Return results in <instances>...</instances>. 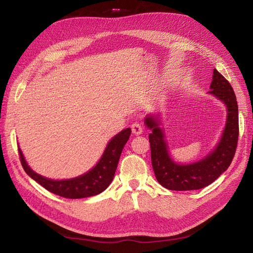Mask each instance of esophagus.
Wrapping results in <instances>:
<instances>
[{"label": "esophagus", "mask_w": 253, "mask_h": 253, "mask_svg": "<svg viewBox=\"0 0 253 253\" xmlns=\"http://www.w3.org/2000/svg\"><path fill=\"white\" fill-rule=\"evenodd\" d=\"M131 128H132V133L134 135H140L142 133V126L139 122H134V124L131 126Z\"/></svg>", "instance_id": "esophagus-1"}]
</instances>
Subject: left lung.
<instances>
[{"mask_svg": "<svg viewBox=\"0 0 253 253\" xmlns=\"http://www.w3.org/2000/svg\"><path fill=\"white\" fill-rule=\"evenodd\" d=\"M209 94L223 101L227 106V121L223 136L216 148L208 156L197 163L178 165L170 157L165 134L159 127V120L148 116L144 122L152 129L149 135L151 160L156 179L163 187L174 191L198 190L209 186L230 166L239 140V108L231 84L219 74L213 71Z\"/></svg>", "mask_w": 253, "mask_h": 253, "instance_id": "1", "label": "left lung"}]
</instances>
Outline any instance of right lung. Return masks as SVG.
<instances>
[{
  "mask_svg": "<svg viewBox=\"0 0 253 253\" xmlns=\"http://www.w3.org/2000/svg\"><path fill=\"white\" fill-rule=\"evenodd\" d=\"M131 135V128L122 129L120 133L113 137L112 140L106 145L103 155L98 164L79 177L65 179V180H52L37 174L30 169L26 160L19 149V155L23 169L38 183H40L49 192L62 196L65 198H83L94 196L101 193L112 182L117 165L121 155L122 149Z\"/></svg>",
  "mask_w": 253,
  "mask_h": 253,
  "instance_id": "1",
  "label": "right lung"
}]
</instances>
